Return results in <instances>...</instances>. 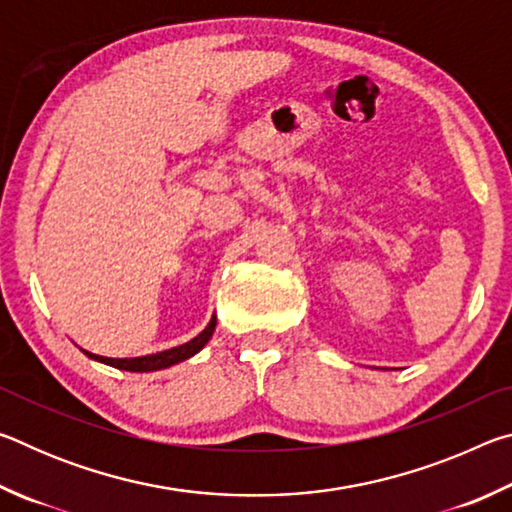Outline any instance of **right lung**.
<instances>
[{
	"label": "right lung",
	"mask_w": 512,
	"mask_h": 512,
	"mask_svg": "<svg viewBox=\"0 0 512 512\" xmlns=\"http://www.w3.org/2000/svg\"><path fill=\"white\" fill-rule=\"evenodd\" d=\"M214 327H216V316H212V320H210V323H207V327L203 329L201 334L194 336L192 341L178 345V348L164 350V352L146 354V357H135V359H110V357H99V354L85 352V350H83V352L88 354L90 359L106 363V366H112V368L128 370V372H153V370H162V368L176 366V363L185 361V359H189V357H194L196 352H201V350L205 348V343L212 339Z\"/></svg>",
	"instance_id": "right-lung-1"
}]
</instances>
